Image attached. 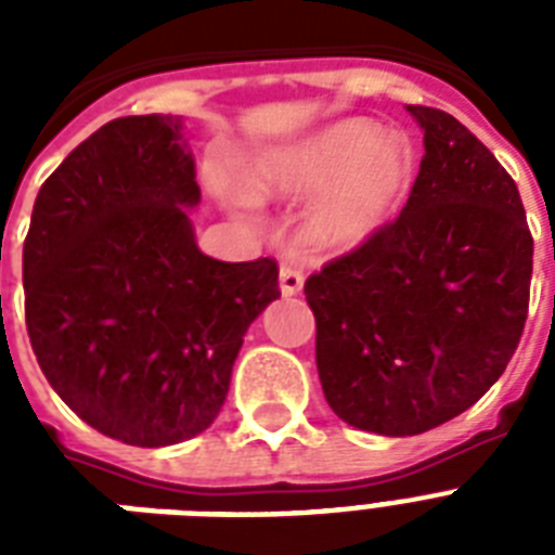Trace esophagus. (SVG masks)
Returning a JSON list of instances; mask_svg holds the SVG:
<instances>
[{"label": "esophagus", "instance_id": "34e87169", "mask_svg": "<svg viewBox=\"0 0 555 555\" xmlns=\"http://www.w3.org/2000/svg\"><path fill=\"white\" fill-rule=\"evenodd\" d=\"M302 285H305L302 270L291 268V264H282V270H279V291H282V296L302 294Z\"/></svg>", "mask_w": 555, "mask_h": 555}]
</instances>
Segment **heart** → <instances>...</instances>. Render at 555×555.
Segmentation results:
<instances>
[{
  "label": "heart",
  "instance_id": "1",
  "mask_svg": "<svg viewBox=\"0 0 555 555\" xmlns=\"http://www.w3.org/2000/svg\"><path fill=\"white\" fill-rule=\"evenodd\" d=\"M414 178L403 134L377 132L365 117H343L247 164L244 192L256 201L311 195L299 235L308 250L339 256L363 247L388 224Z\"/></svg>",
  "mask_w": 555,
  "mask_h": 555
}]
</instances>
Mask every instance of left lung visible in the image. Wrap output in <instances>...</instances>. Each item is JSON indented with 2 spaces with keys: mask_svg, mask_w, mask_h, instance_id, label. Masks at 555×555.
I'll list each match as a JSON object with an SVG mask.
<instances>
[{
  "mask_svg": "<svg viewBox=\"0 0 555 555\" xmlns=\"http://www.w3.org/2000/svg\"><path fill=\"white\" fill-rule=\"evenodd\" d=\"M405 108L426 155L403 212L305 282L325 400L386 438L452 421L504 374L533 273L516 181L452 115Z\"/></svg>",
  "mask_w": 555,
  "mask_h": 555,
  "instance_id": "obj_1",
  "label": "left lung"
}]
</instances>
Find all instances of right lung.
<instances>
[{
  "mask_svg": "<svg viewBox=\"0 0 555 555\" xmlns=\"http://www.w3.org/2000/svg\"><path fill=\"white\" fill-rule=\"evenodd\" d=\"M195 158L181 117H117L48 178L22 247L25 322L65 405L129 447L216 421L253 320L279 299L273 259L198 250Z\"/></svg>",
  "mask_w": 555,
  "mask_h": 555,
  "instance_id": "1",
  "label": "right lung"
}]
</instances>
